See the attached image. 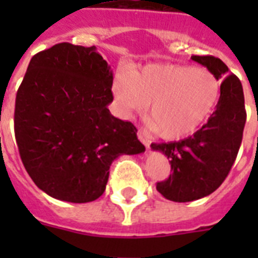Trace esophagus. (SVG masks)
Wrapping results in <instances>:
<instances>
[{
  "instance_id": "esophagus-1",
  "label": "esophagus",
  "mask_w": 258,
  "mask_h": 258,
  "mask_svg": "<svg viewBox=\"0 0 258 258\" xmlns=\"http://www.w3.org/2000/svg\"><path fill=\"white\" fill-rule=\"evenodd\" d=\"M138 138H140L141 142H142L143 145H145L146 147H147V149H149L150 143H151V142H150V140H149V138H147V137H146V134L143 133V132H141V131L138 132Z\"/></svg>"
}]
</instances>
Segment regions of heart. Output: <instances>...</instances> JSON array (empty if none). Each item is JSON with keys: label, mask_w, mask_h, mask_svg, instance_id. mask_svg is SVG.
<instances>
[{"label": "heart", "mask_w": 258, "mask_h": 258, "mask_svg": "<svg viewBox=\"0 0 258 258\" xmlns=\"http://www.w3.org/2000/svg\"><path fill=\"white\" fill-rule=\"evenodd\" d=\"M112 92L124 115L149 106L152 131L165 140H179L208 121L221 99V81L207 68L184 64H149L118 74Z\"/></svg>", "instance_id": "obj_1"}]
</instances>
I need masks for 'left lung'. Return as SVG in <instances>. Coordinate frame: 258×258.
<instances>
[{
  "instance_id": "1",
  "label": "left lung",
  "mask_w": 258,
  "mask_h": 258,
  "mask_svg": "<svg viewBox=\"0 0 258 258\" xmlns=\"http://www.w3.org/2000/svg\"><path fill=\"white\" fill-rule=\"evenodd\" d=\"M191 59L212 71L221 83V99L207 124L178 142L152 143V150L169 159L172 174L157 182L165 199L186 203L204 198L220 187L238 155L247 112L240 80L221 59L192 55Z\"/></svg>"
}]
</instances>
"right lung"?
<instances>
[{
  "label": "right lung",
  "instance_id": "add662e5",
  "mask_svg": "<svg viewBox=\"0 0 258 258\" xmlns=\"http://www.w3.org/2000/svg\"><path fill=\"white\" fill-rule=\"evenodd\" d=\"M112 81L95 46L61 42L29 61L15 99V140L32 181L54 199H98L116 157L145 151L137 127L107 108Z\"/></svg>",
  "mask_w": 258,
  "mask_h": 258
}]
</instances>
